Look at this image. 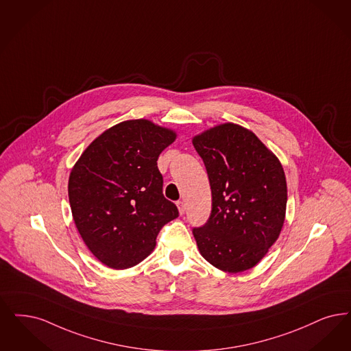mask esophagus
<instances>
[{"instance_id":"34e87169","label":"esophagus","mask_w":351,"mask_h":351,"mask_svg":"<svg viewBox=\"0 0 351 351\" xmlns=\"http://www.w3.org/2000/svg\"><path fill=\"white\" fill-rule=\"evenodd\" d=\"M178 208H179L180 215H182L185 213V202L184 201H178Z\"/></svg>"}]
</instances>
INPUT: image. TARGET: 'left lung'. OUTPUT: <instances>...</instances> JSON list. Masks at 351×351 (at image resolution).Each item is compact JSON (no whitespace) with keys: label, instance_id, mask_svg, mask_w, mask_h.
<instances>
[{"label":"left lung","instance_id":"8db88e82","mask_svg":"<svg viewBox=\"0 0 351 351\" xmlns=\"http://www.w3.org/2000/svg\"><path fill=\"white\" fill-rule=\"evenodd\" d=\"M211 188L208 222L193 228L213 267L239 273L254 267L280 237L287 185L278 158L243 126L227 123L193 138Z\"/></svg>","mask_w":351,"mask_h":351}]
</instances>
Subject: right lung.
Masks as SVG:
<instances>
[{
	"mask_svg": "<svg viewBox=\"0 0 351 351\" xmlns=\"http://www.w3.org/2000/svg\"><path fill=\"white\" fill-rule=\"evenodd\" d=\"M176 138L167 128L140 119L123 121L93 141L69 176L75 227L100 263L112 269L140 264L160 228L179 217L163 196L158 156Z\"/></svg>",
	"mask_w": 351,
	"mask_h": 351,
	"instance_id": "1",
	"label": "right lung"
}]
</instances>
